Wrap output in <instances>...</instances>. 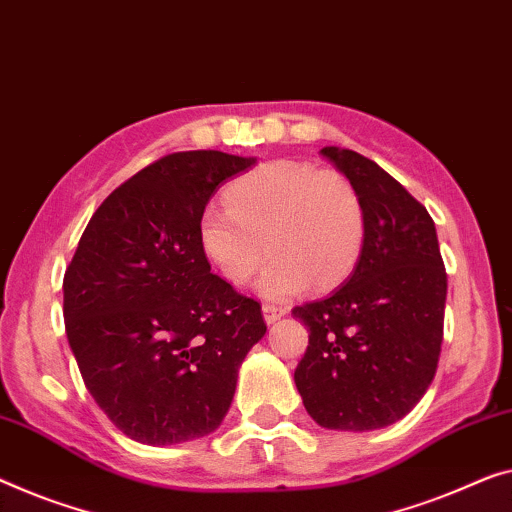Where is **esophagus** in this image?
<instances>
[{"label": "esophagus", "instance_id": "esophagus-1", "mask_svg": "<svg viewBox=\"0 0 512 512\" xmlns=\"http://www.w3.org/2000/svg\"><path fill=\"white\" fill-rule=\"evenodd\" d=\"M262 315H264V322H266V324H276L280 317L287 315V310L280 308V305L264 303V305H262Z\"/></svg>", "mask_w": 512, "mask_h": 512}]
</instances>
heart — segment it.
<instances>
[{
	"instance_id": "obj_1",
	"label": "heart",
	"mask_w": 512,
	"mask_h": 512,
	"mask_svg": "<svg viewBox=\"0 0 512 512\" xmlns=\"http://www.w3.org/2000/svg\"><path fill=\"white\" fill-rule=\"evenodd\" d=\"M227 204H209L197 220L202 255L232 285L255 276L266 299L285 301L315 280L338 285L354 269L365 239V207L345 174L299 160H273L227 188Z\"/></svg>"
}]
</instances>
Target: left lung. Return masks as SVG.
Listing matches in <instances>:
<instances>
[{
  "label": "left lung",
  "mask_w": 512,
  "mask_h": 512,
  "mask_svg": "<svg viewBox=\"0 0 512 512\" xmlns=\"http://www.w3.org/2000/svg\"><path fill=\"white\" fill-rule=\"evenodd\" d=\"M319 154L361 193L365 239L342 287L292 310L310 331L294 381L317 425L379 430L407 416L437 372L444 259L430 213L375 160L340 147Z\"/></svg>",
  "instance_id": "left-lung-1"
}]
</instances>
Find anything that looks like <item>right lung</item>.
I'll return each instance as SVG.
<instances>
[{
	"mask_svg": "<svg viewBox=\"0 0 512 512\" xmlns=\"http://www.w3.org/2000/svg\"><path fill=\"white\" fill-rule=\"evenodd\" d=\"M257 158L179 151L144 167L91 216L64 276V322L91 398L126 437L172 446L216 430L259 303L213 276L197 220Z\"/></svg>",
	"mask_w": 512,
	"mask_h": 512,
	"instance_id": "add662e5",
	"label": "right lung"
}]
</instances>
